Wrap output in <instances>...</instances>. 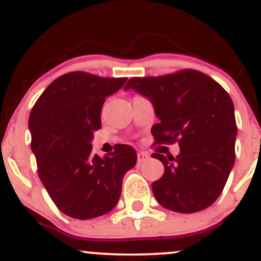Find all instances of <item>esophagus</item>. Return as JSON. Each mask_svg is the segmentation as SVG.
<instances>
[{"instance_id": "34e87169", "label": "esophagus", "mask_w": 261, "mask_h": 261, "mask_svg": "<svg viewBox=\"0 0 261 261\" xmlns=\"http://www.w3.org/2000/svg\"><path fill=\"white\" fill-rule=\"evenodd\" d=\"M137 158H138V163L142 164V163L146 162V160H148L150 156H149L148 153H144V151H139L138 155H137Z\"/></svg>"}]
</instances>
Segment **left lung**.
Masks as SVG:
<instances>
[{"label": "left lung", "mask_w": 261, "mask_h": 261, "mask_svg": "<svg viewBox=\"0 0 261 261\" xmlns=\"http://www.w3.org/2000/svg\"><path fill=\"white\" fill-rule=\"evenodd\" d=\"M124 89L153 102L160 119L151 128L154 144L180 146L176 158L151 154L164 165L163 176L151 185L156 201L178 213L210 207L223 191L236 160L237 123L228 92L192 69L132 77Z\"/></svg>", "instance_id": "obj_1"}]
</instances>
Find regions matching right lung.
<instances>
[{
    "label": "right lung",
    "instance_id": "right-lung-1",
    "mask_svg": "<svg viewBox=\"0 0 261 261\" xmlns=\"http://www.w3.org/2000/svg\"><path fill=\"white\" fill-rule=\"evenodd\" d=\"M125 81L67 72L32 108L28 125L38 175L55 206L69 217L91 219L110 212L121 196L123 176L137 164L136 150L127 144H117L105 158L91 153L106 97Z\"/></svg>",
    "mask_w": 261,
    "mask_h": 261
}]
</instances>
